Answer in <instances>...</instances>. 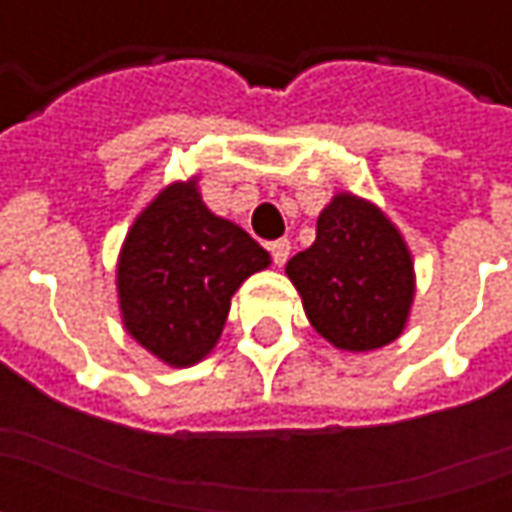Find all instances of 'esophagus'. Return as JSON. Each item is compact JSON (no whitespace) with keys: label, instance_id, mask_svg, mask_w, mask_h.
<instances>
[{"label":"esophagus","instance_id":"esophagus-1","mask_svg":"<svg viewBox=\"0 0 512 512\" xmlns=\"http://www.w3.org/2000/svg\"><path fill=\"white\" fill-rule=\"evenodd\" d=\"M268 252H271L274 266H285L290 257V241L288 238H279V241H274V244H268Z\"/></svg>","mask_w":512,"mask_h":512}]
</instances>
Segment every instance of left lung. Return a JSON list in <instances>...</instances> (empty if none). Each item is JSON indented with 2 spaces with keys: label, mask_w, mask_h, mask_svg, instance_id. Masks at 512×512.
Here are the masks:
<instances>
[{
  "label": "left lung",
  "mask_w": 512,
  "mask_h": 512,
  "mask_svg": "<svg viewBox=\"0 0 512 512\" xmlns=\"http://www.w3.org/2000/svg\"><path fill=\"white\" fill-rule=\"evenodd\" d=\"M315 332L343 351H373L397 340L414 299V266L384 213L337 194L318 216L310 249L288 260Z\"/></svg>",
  "instance_id": "left-lung-1"
}]
</instances>
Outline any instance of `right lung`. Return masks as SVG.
<instances>
[{"mask_svg": "<svg viewBox=\"0 0 512 512\" xmlns=\"http://www.w3.org/2000/svg\"><path fill=\"white\" fill-rule=\"evenodd\" d=\"M268 252L202 205L194 180L158 194L136 219L117 266L126 329L150 354L189 367L211 351L230 299Z\"/></svg>", "mask_w": 512, "mask_h": 512, "instance_id": "add662e5", "label": "right lung"}]
</instances>
